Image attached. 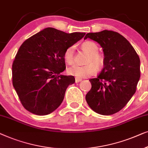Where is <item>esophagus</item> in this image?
I'll list each match as a JSON object with an SVG mask.
<instances>
[{
	"mask_svg": "<svg viewBox=\"0 0 148 148\" xmlns=\"http://www.w3.org/2000/svg\"><path fill=\"white\" fill-rule=\"evenodd\" d=\"M81 80H82V79H81V78H75V82H76V83H78L79 82H80Z\"/></svg>",
	"mask_w": 148,
	"mask_h": 148,
	"instance_id": "obj_1",
	"label": "esophagus"
}]
</instances>
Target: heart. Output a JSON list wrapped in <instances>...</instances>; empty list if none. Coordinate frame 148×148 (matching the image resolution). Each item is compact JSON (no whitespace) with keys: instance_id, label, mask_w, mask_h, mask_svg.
<instances>
[{"instance_id":"obj_1","label":"heart","mask_w":148,"mask_h":148,"mask_svg":"<svg viewBox=\"0 0 148 148\" xmlns=\"http://www.w3.org/2000/svg\"><path fill=\"white\" fill-rule=\"evenodd\" d=\"M82 48L90 53L86 66H74L68 68V74L82 78L92 76L97 72L98 68H101L105 63V58L99 51V46L94 41H86L82 44ZM74 45H71L66 49L64 53V60L69 65L74 64Z\"/></svg>"}]
</instances>
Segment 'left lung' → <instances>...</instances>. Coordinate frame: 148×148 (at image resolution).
<instances>
[{
	"instance_id": "1",
	"label": "left lung",
	"mask_w": 148,
	"mask_h": 148,
	"mask_svg": "<svg viewBox=\"0 0 148 148\" xmlns=\"http://www.w3.org/2000/svg\"><path fill=\"white\" fill-rule=\"evenodd\" d=\"M103 47L104 68L97 78L89 80L92 88L86 101L96 113L113 115L125 106L136 91L140 78V60L131 43L119 33L104 30L88 33Z\"/></svg>"
}]
</instances>
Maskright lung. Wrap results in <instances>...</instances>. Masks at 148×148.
<instances>
[{
  "mask_svg": "<svg viewBox=\"0 0 148 148\" xmlns=\"http://www.w3.org/2000/svg\"><path fill=\"white\" fill-rule=\"evenodd\" d=\"M47 27L22 43L12 66V85L26 110L35 115L52 113L63 101L66 88L75 82L66 69L64 53L84 36Z\"/></svg>",
  "mask_w": 148,
  "mask_h": 148,
  "instance_id": "add662e5",
  "label": "right lung"
}]
</instances>
